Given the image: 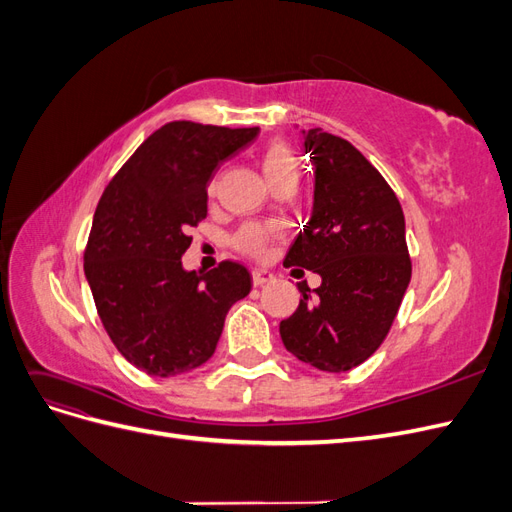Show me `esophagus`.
<instances>
[{"label":"esophagus","instance_id":"34e87169","mask_svg":"<svg viewBox=\"0 0 512 512\" xmlns=\"http://www.w3.org/2000/svg\"><path fill=\"white\" fill-rule=\"evenodd\" d=\"M252 280H254V286H265V284L275 280V275L271 271H265V269H254Z\"/></svg>","mask_w":512,"mask_h":512}]
</instances>
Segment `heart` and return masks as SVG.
<instances>
[{"label": "heart", "mask_w": 512, "mask_h": 512, "mask_svg": "<svg viewBox=\"0 0 512 512\" xmlns=\"http://www.w3.org/2000/svg\"><path fill=\"white\" fill-rule=\"evenodd\" d=\"M262 175L273 188L280 181H297L299 179V160L294 156L290 145L282 141H273L265 147L260 156ZM275 237V230L269 226H243L235 235V247L247 256H262L269 241Z\"/></svg>", "instance_id": "1"}]
</instances>
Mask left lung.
I'll return each mask as SVG.
<instances>
[{"instance_id": "left-lung-1", "label": "left lung", "mask_w": 512, "mask_h": 512, "mask_svg": "<svg viewBox=\"0 0 512 512\" xmlns=\"http://www.w3.org/2000/svg\"><path fill=\"white\" fill-rule=\"evenodd\" d=\"M314 164V209L286 254V267L322 277L299 286L297 312L280 322L288 352L320 371H348L367 361L399 312L412 262L406 220L391 185L348 141L303 130Z\"/></svg>"}]
</instances>
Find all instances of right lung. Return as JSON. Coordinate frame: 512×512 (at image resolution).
<instances>
[{"label":"right lung","mask_w":512,"mask_h":512,"mask_svg":"<svg viewBox=\"0 0 512 512\" xmlns=\"http://www.w3.org/2000/svg\"><path fill=\"white\" fill-rule=\"evenodd\" d=\"M258 128L170 121L106 185L85 247V277L98 316L123 359L149 376H179L207 363L228 309L252 275L224 260L185 271L190 228L207 218V183L250 145Z\"/></svg>","instance_id":"obj_1"}]
</instances>
